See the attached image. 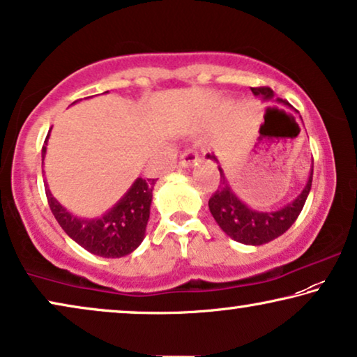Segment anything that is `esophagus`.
Returning a JSON list of instances; mask_svg holds the SVG:
<instances>
[{"mask_svg":"<svg viewBox=\"0 0 357 357\" xmlns=\"http://www.w3.org/2000/svg\"><path fill=\"white\" fill-rule=\"evenodd\" d=\"M199 162V155L197 152H194V150H185V152L181 155V160H179V167L183 168H190L192 165H195Z\"/></svg>","mask_w":357,"mask_h":357,"instance_id":"esophagus-1","label":"esophagus"}]
</instances>
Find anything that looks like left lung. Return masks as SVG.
<instances>
[{
  "label": "left lung",
  "mask_w": 357,
  "mask_h": 357,
  "mask_svg": "<svg viewBox=\"0 0 357 357\" xmlns=\"http://www.w3.org/2000/svg\"><path fill=\"white\" fill-rule=\"evenodd\" d=\"M255 97H259L262 102H277L288 105L283 98L275 97L273 90L268 87H255L250 89ZM289 107V105H288ZM303 119V118H301ZM207 158L213 160L218 163V158L215 155H207ZM220 172V188L208 200V208L215 222L231 239L238 241L245 245H262L270 241L277 239L278 236L286 233L291 228V225L296 222L299 217L301 210H303L305 199L310 192V185H312V173L314 163L310 167V176L305 183L304 189L294 200L286 204L284 207L278 210H255L250 208L248 204H244L234 190L231 189L229 181L225 176L223 168L218 165Z\"/></svg>",
  "instance_id": "left-lung-1"
}]
</instances>
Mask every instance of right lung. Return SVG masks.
<instances>
[{
    "instance_id": "1",
    "label": "right lung",
    "mask_w": 357,
    "mask_h": 357,
    "mask_svg": "<svg viewBox=\"0 0 357 357\" xmlns=\"http://www.w3.org/2000/svg\"><path fill=\"white\" fill-rule=\"evenodd\" d=\"M48 137L42 149V165L47 155ZM155 179L137 178L128 192L107 210L102 217L84 218L77 217L64 208L45 183L48 205L69 238L98 257L118 259L134 252L145 238V228L150 217V205L153 197Z\"/></svg>"
}]
</instances>
